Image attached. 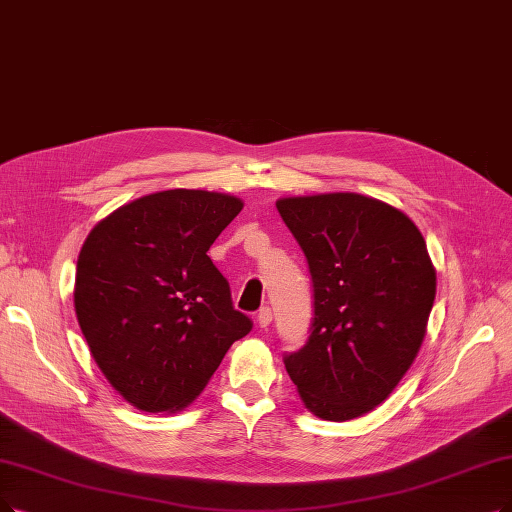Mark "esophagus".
Returning a JSON list of instances; mask_svg holds the SVG:
<instances>
[{"label":"esophagus","instance_id":"obj_1","mask_svg":"<svg viewBox=\"0 0 512 512\" xmlns=\"http://www.w3.org/2000/svg\"><path fill=\"white\" fill-rule=\"evenodd\" d=\"M271 321H273V313H271L269 306H264V309L258 311L256 323H258V327H262V330H267V327L271 325Z\"/></svg>","mask_w":512,"mask_h":512}]
</instances>
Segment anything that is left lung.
I'll return each mask as SVG.
<instances>
[{
	"label": "left lung",
	"instance_id": "obj_1",
	"mask_svg": "<svg viewBox=\"0 0 512 512\" xmlns=\"http://www.w3.org/2000/svg\"><path fill=\"white\" fill-rule=\"evenodd\" d=\"M309 262L311 336L283 359L306 410L346 422L370 414L410 370L437 273L414 220L359 193L277 199Z\"/></svg>",
	"mask_w": 512,
	"mask_h": 512
}]
</instances>
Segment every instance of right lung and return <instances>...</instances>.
<instances>
[{"label":"right lung","mask_w":512,"mask_h":512,"mask_svg":"<svg viewBox=\"0 0 512 512\" xmlns=\"http://www.w3.org/2000/svg\"><path fill=\"white\" fill-rule=\"evenodd\" d=\"M241 208L229 193L159 191L102 218L81 245L75 315L100 372L136 410L187 407L250 334L208 256Z\"/></svg>","instance_id":"1"}]
</instances>
